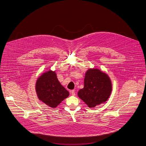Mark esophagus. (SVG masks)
Wrapping results in <instances>:
<instances>
[{
    "mask_svg": "<svg viewBox=\"0 0 146 146\" xmlns=\"http://www.w3.org/2000/svg\"><path fill=\"white\" fill-rule=\"evenodd\" d=\"M71 94L73 96H74L76 95V92H75V90H73L71 91Z\"/></svg>",
    "mask_w": 146,
    "mask_h": 146,
    "instance_id": "34e87169",
    "label": "esophagus"
}]
</instances>
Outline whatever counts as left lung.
Here are the masks:
<instances>
[{"instance_id":"obj_1","label":"left lung","mask_w":146,"mask_h":146,"mask_svg":"<svg viewBox=\"0 0 146 146\" xmlns=\"http://www.w3.org/2000/svg\"><path fill=\"white\" fill-rule=\"evenodd\" d=\"M112 83L109 76L98 69H89L86 73L84 88L77 95L90 108L104 103L112 91Z\"/></svg>"}]
</instances>
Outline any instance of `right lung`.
<instances>
[{
	"label": "right lung",
	"instance_id": "right-lung-1",
	"mask_svg": "<svg viewBox=\"0 0 146 146\" xmlns=\"http://www.w3.org/2000/svg\"><path fill=\"white\" fill-rule=\"evenodd\" d=\"M35 90L39 100L53 108L69 96V91L58 80L55 72L52 70L44 73L38 78Z\"/></svg>",
	"mask_w": 146,
	"mask_h": 146
}]
</instances>
